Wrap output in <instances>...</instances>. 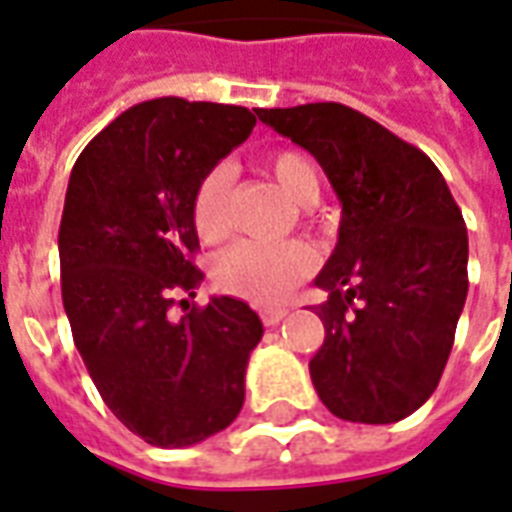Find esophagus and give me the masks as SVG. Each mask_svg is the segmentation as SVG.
Wrapping results in <instances>:
<instances>
[{
	"mask_svg": "<svg viewBox=\"0 0 512 512\" xmlns=\"http://www.w3.org/2000/svg\"><path fill=\"white\" fill-rule=\"evenodd\" d=\"M285 314H287V309H263V312H260V320H263V325H268V328H271V325L279 323Z\"/></svg>",
	"mask_w": 512,
	"mask_h": 512,
	"instance_id": "34e87169",
	"label": "esophagus"
}]
</instances>
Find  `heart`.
Segmentation results:
<instances>
[{
    "label": "heart",
    "instance_id": "heart-1",
    "mask_svg": "<svg viewBox=\"0 0 512 512\" xmlns=\"http://www.w3.org/2000/svg\"><path fill=\"white\" fill-rule=\"evenodd\" d=\"M266 168L287 198L309 206L320 195V173L301 151H274ZM230 187L233 173L227 165L211 168L200 181L192 203L195 230L203 241H217L230 227ZM317 255L304 241H238L227 246L214 263V282L219 290L244 298L249 304L274 306L285 301L295 287L312 274Z\"/></svg>",
    "mask_w": 512,
    "mask_h": 512
}]
</instances>
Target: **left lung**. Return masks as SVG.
Instances as JSON below:
<instances>
[{
    "label": "left lung",
    "mask_w": 512,
    "mask_h": 512,
    "mask_svg": "<svg viewBox=\"0 0 512 512\" xmlns=\"http://www.w3.org/2000/svg\"><path fill=\"white\" fill-rule=\"evenodd\" d=\"M260 121L320 162L342 203L339 241L314 285L325 339L314 391L352 423H396L445 372L467 301V225L437 165L339 102L260 108Z\"/></svg>",
    "instance_id": "left-lung-1"
}]
</instances>
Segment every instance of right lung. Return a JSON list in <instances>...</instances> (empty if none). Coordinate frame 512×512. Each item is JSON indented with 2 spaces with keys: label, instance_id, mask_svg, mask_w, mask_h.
<instances>
[{
  "label": "right lung",
  "instance_id": "1",
  "mask_svg": "<svg viewBox=\"0 0 512 512\" xmlns=\"http://www.w3.org/2000/svg\"><path fill=\"white\" fill-rule=\"evenodd\" d=\"M255 121L241 105L140 102L92 138L70 173L59 263L75 347L108 410L157 448L203 442L244 407L260 317L230 295L181 320L170 306L203 279L192 260L200 181Z\"/></svg>",
  "mask_w": 512,
  "mask_h": 512
}]
</instances>
